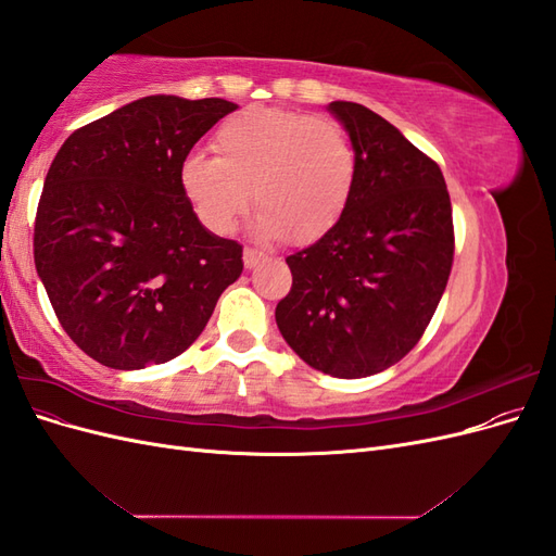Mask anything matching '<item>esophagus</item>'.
<instances>
[{
  "label": "esophagus",
  "mask_w": 556,
  "mask_h": 556,
  "mask_svg": "<svg viewBox=\"0 0 556 556\" xmlns=\"http://www.w3.org/2000/svg\"><path fill=\"white\" fill-rule=\"evenodd\" d=\"M262 260H264V252H260L255 248H245L243 250V266L245 268H255Z\"/></svg>",
  "instance_id": "esophagus-1"
}]
</instances>
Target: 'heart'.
<instances>
[{"instance_id":"b5f03b06","label":"heart","mask_w":556,"mask_h":556,"mask_svg":"<svg viewBox=\"0 0 556 556\" xmlns=\"http://www.w3.org/2000/svg\"><path fill=\"white\" fill-rule=\"evenodd\" d=\"M213 150L215 157L185 155L178 180L199 223L220 237L252 197L260 233L311 243L336 227L355 194V146L329 117L250 106L217 127Z\"/></svg>"}]
</instances>
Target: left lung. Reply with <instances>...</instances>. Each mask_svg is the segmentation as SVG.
Masks as SVG:
<instances>
[{
	"mask_svg": "<svg viewBox=\"0 0 556 556\" xmlns=\"http://www.w3.org/2000/svg\"><path fill=\"white\" fill-rule=\"evenodd\" d=\"M357 153L343 217L288 260L292 290L276 306L282 339L333 378H366L406 357L445 292L452 206L439 164L382 115L331 102Z\"/></svg>",
	"mask_w": 556,
	"mask_h": 556,
	"instance_id": "left-lung-1",
	"label": "left lung"
}]
</instances>
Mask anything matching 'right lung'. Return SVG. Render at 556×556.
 Wrapping results in <instances>:
<instances>
[{
	"instance_id": "1",
	"label": "right lung",
	"mask_w": 556,
	"mask_h": 556,
	"mask_svg": "<svg viewBox=\"0 0 556 556\" xmlns=\"http://www.w3.org/2000/svg\"><path fill=\"white\" fill-rule=\"evenodd\" d=\"M239 106L150 94L76 129L50 164L35 264L70 339L109 368L137 371L188 350L243 271L185 199L182 157Z\"/></svg>"
}]
</instances>
